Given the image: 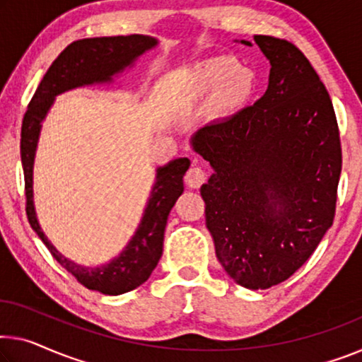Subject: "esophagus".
I'll list each match as a JSON object with an SVG mask.
<instances>
[{
  "mask_svg": "<svg viewBox=\"0 0 362 362\" xmlns=\"http://www.w3.org/2000/svg\"><path fill=\"white\" fill-rule=\"evenodd\" d=\"M205 180H207V175H205V171L200 168V166H192V168H189V171L185 176L186 185L192 189H197L202 186Z\"/></svg>",
  "mask_w": 362,
  "mask_h": 362,
  "instance_id": "obj_1",
  "label": "esophagus"
}]
</instances>
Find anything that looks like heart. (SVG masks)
I'll return each instance as SVG.
<instances>
[{"instance_id":"heart-1","label":"heart","mask_w":362,"mask_h":362,"mask_svg":"<svg viewBox=\"0 0 362 362\" xmlns=\"http://www.w3.org/2000/svg\"><path fill=\"white\" fill-rule=\"evenodd\" d=\"M223 86L218 108L223 113H233L243 107L254 90L251 71L239 68L231 58H214L204 64V88L215 90Z\"/></svg>"}]
</instances>
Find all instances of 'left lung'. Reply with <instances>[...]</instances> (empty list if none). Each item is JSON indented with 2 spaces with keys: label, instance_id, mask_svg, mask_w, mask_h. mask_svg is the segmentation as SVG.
<instances>
[{
  "label": "left lung",
  "instance_id": "1",
  "mask_svg": "<svg viewBox=\"0 0 362 362\" xmlns=\"http://www.w3.org/2000/svg\"><path fill=\"white\" fill-rule=\"evenodd\" d=\"M254 42L272 64L269 88L199 129L192 148L215 170L200 196L216 257L241 286L267 290L288 280L332 226L341 142L329 92L301 49L272 35Z\"/></svg>",
  "mask_w": 362,
  "mask_h": 362
}]
</instances>
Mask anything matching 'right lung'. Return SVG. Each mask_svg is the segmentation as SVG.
I'll return each instance as SVG.
<instances>
[{
    "instance_id": "right-lung-1",
    "label": "right lung",
    "mask_w": 362,
    "mask_h": 362,
    "mask_svg": "<svg viewBox=\"0 0 362 362\" xmlns=\"http://www.w3.org/2000/svg\"><path fill=\"white\" fill-rule=\"evenodd\" d=\"M155 45L157 40L146 35L97 37L72 42L48 68L22 119L21 160L24 168L25 212L29 223L58 264L68 270L81 285L110 296L141 286L157 267L163 254L166 220L177 197L185 191L182 176L186 175L191 162L187 158H177L157 170V182L150 194L142 221L124 251L107 265L87 269L63 257L38 225L32 200L33 157L42 121L52 107L54 97L76 87L110 82L116 72L134 63L137 57Z\"/></svg>"
}]
</instances>
